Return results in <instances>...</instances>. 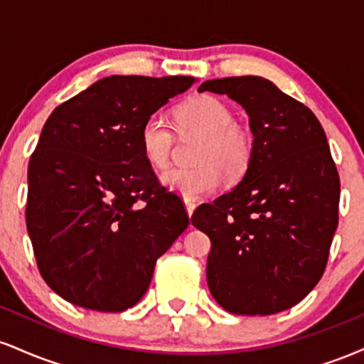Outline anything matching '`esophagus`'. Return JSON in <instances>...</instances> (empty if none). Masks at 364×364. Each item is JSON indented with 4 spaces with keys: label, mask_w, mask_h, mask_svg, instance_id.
<instances>
[{
    "label": "esophagus",
    "mask_w": 364,
    "mask_h": 364,
    "mask_svg": "<svg viewBox=\"0 0 364 364\" xmlns=\"http://www.w3.org/2000/svg\"><path fill=\"white\" fill-rule=\"evenodd\" d=\"M185 207H186V212H188V215H193V212H195V208H196V203L195 202H190V200H185Z\"/></svg>",
    "instance_id": "34e87169"
}]
</instances>
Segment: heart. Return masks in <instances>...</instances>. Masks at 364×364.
Listing matches in <instances>:
<instances>
[{
    "label": "heart",
    "mask_w": 364,
    "mask_h": 364,
    "mask_svg": "<svg viewBox=\"0 0 364 364\" xmlns=\"http://www.w3.org/2000/svg\"><path fill=\"white\" fill-rule=\"evenodd\" d=\"M179 135H202L196 168L171 169L161 183L173 193L195 202L214 193L225 176H243L252 161L253 144L248 133L235 123L231 109L210 95L191 99L174 111ZM140 149L152 168L166 169L174 149V132L161 116L145 119L140 128Z\"/></svg>",
    "instance_id": "heart-1"
}]
</instances>
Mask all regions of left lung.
Returning a JSON list of instances; mask_svg holds the SVG:
<instances>
[{
    "label": "left lung",
    "mask_w": 364,
    "mask_h": 364,
    "mask_svg": "<svg viewBox=\"0 0 364 364\" xmlns=\"http://www.w3.org/2000/svg\"><path fill=\"white\" fill-rule=\"evenodd\" d=\"M250 116L253 154L235 190L191 215L210 237L207 284L224 310L274 315L318 284L339 223L341 181L323 128L262 77L207 80Z\"/></svg>",
    "instance_id": "8db88e82"
}]
</instances>
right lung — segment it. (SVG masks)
<instances>
[{
	"label": "right lung",
	"mask_w": 364,
	"mask_h": 364,
	"mask_svg": "<svg viewBox=\"0 0 364 364\" xmlns=\"http://www.w3.org/2000/svg\"><path fill=\"white\" fill-rule=\"evenodd\" d=\"M193 77L111 75L60 104L28 162L27 231L39 272L68 303L124 311L190 220L140 149L145 119Z\"/></svg>",
	"instance_id": "1"
}]
</instances>
